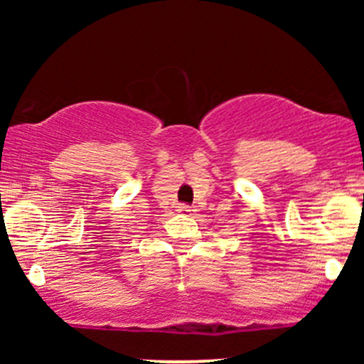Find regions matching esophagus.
<instances>
[{"mask_svg":"<svg viewBox=\"0 0 364 364\" xmlns=\"http://www.w3.org/2000/svg\"><path fill=\"white\" fill-rule=\"evenodd\" d=\"M178 212H179V214H183V215H190L191 212H193V208H191L190 205H179Z\"/></svg>","mask_w":364,"mask_h":364,"instance_id":"1","label":"esophagus"}]
</instances>
